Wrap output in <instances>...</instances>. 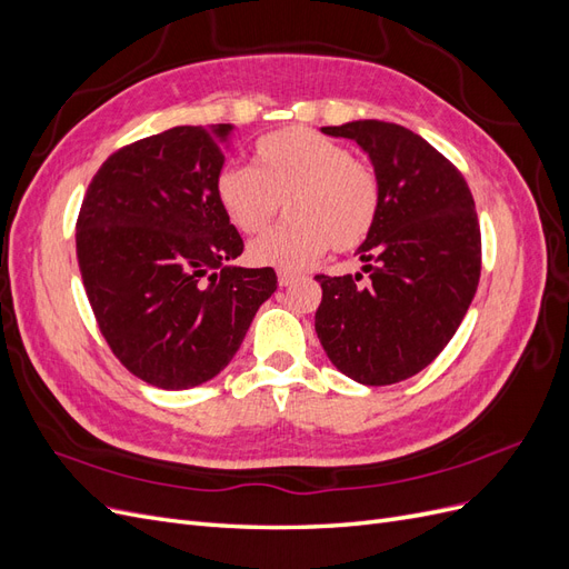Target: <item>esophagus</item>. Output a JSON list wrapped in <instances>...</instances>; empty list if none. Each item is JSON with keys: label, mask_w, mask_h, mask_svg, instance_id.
<instances>
[{"label": "esophagus", "mask_w": 569, "mask_h": 569, "mask_svg": "<svg viewBox=\"0 0 569 569\" xmlns=\"http://www.w3.org/2000/svg\"><path fill=\"white\" fill-rule=\"evenodd\" d=\"M297 280V274L295 272H287V270H280L278 272V282H280V287H289L291 282Z\"/></svg>", "instance_id": "1"}]
</instances>
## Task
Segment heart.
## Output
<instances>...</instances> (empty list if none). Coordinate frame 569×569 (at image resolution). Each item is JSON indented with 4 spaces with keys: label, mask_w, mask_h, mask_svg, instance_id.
<instances>
[{
    "label": "heart",
    "mask_w": 569,
    "mask_h": 569,
    "mask_svg": "<svg viewBox=\"0 0 569 569\" xmlns=\"http://www.w3.org/2000/svg\"><path fill=\"white\" fill-rule=\"evenodd\" d=\"M216 199L232 226L261 232L284 201L287 222L249 247L256 266L301 270L327 251L363 244L380 211V180L347 147L311 128H284L253 147V168L226 166Z\"/></svg>",
    "instance_id": "b5f03b06"
}]
</instances>
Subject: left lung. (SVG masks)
<instances>
[{
	"instance_id": "1",
	"label": "left lung",
	"mask_w": 569,
	"mask_h": 569,
	"mask_svg": "<svg viewBox=\"0 0 569 569\" xmlns=\"http://www.w3.org/2000/svg\"><path fill=\"white\" fill-rule=\"evenodd\" d=\"M368 153L380 211L356 256L370 272L318 274L316 332L332 366L358 385H396L443 351L475 299L481 237L475 199L451 161L420 134L385 120L322 128Z\"/></svg>"
}]
</instances>
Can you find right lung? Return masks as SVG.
<instances>
[{
	"label": "right lung",
	"instance_id": "add662e5",
	"mask_svg": "<svg viewBox=\"0 0 569 569\" xmlns=\"http://www.w3.org/2000/svg\"><path fill=\"white\" fill-rule=\"evenodd\" d=\"M234 126H178L101 163L78 216V266L111 351L159 389L226 370L278 289L272 268L232 266L244 242L216 199Z\"/></svg>",
	"mask_w": 569,
	"mask_h": 569
}]
</instances>
